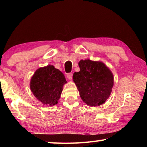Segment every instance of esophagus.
Here are the masks:
<instances>
[{
  "label": "esophagus",
  "mask_w": 147,
  "mask_h": 147,
  "mask_svg": "<svg viewBox=\"0 0 147 147\" xmlns=\"http://www.w3.org/2000/svg\"><path fill=\"white\" fill-rule=\"evenodd\" d=\"M73 73H70L67 74V78L69 80H72V78H73Z\"/></svg>",
  "instance_id": "obj_1"
}]
</instances>
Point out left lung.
<instances>
[{"instance_id":"1","label":"left lung","mask_w":147,"mask_h":147,"mask_svg":"<svg viewBox=\"0 0 147 147\" xmlns=\"http://www.w3.org/2000/svg\"><path fill=\"white\" fill-rule=\"evenodd\" d=\"M79 72L73 78L80 92V96L87 105L100 106L110 95L113 86V76L102 62L90 59L78 63Z\"/></svg>"}]
</instances>
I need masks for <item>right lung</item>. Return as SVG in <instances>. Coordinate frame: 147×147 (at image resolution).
Returning <instances> with one entry per match:
<instances>
[{"instance_id": "add662e5", "label": "right lung", "mask_w": 147, "mask_h": 147, "mask_svg": "<svg viewBox=\"0 0 147 147\" xmlns=\"http://www.w3.org/2000/svg\"><path fill=\"white\" fill-rule=\"evenodd\" d=\"M66 82L63 74L49 65L35 72L30 81V89L39 101L53 106L58 104L63 86Z\"/></svg>"}]
</instances>
